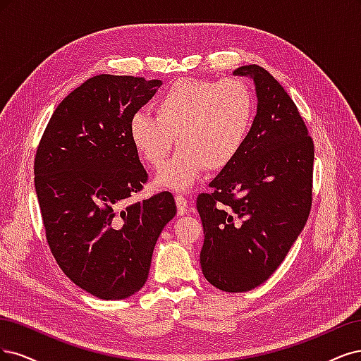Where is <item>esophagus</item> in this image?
Returning <instances> with one entry per match:
<instances>
[{
    "instance_id": "obj_1",
    "label": "esophagus",
    "mask_w": 361,
    "mask_h": 361,
    "mask_svg": "<svg viewBox=\"0 0 361 361\" xmlns=\"http://www.w3.org/2000/svg\"><path fill=\"white\" fill-rule=\"evenodd\" d=\"M176 204H177V213H178L180 216H183V214L188 213V210H189V207H188V200H185L184 196L177 195V196H176Z\"/></svg>"
}]
</instances>
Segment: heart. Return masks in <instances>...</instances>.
<instances>
[{
	"label": "heart",
	"mask_w": 361,
	"mask_h": 361,
	"mask_svg": "<svg viewBox=\"0 0 361 361\" xmlns=\"http://www.w3.org/2000/svg\"><path fill=\"white\" fill-rule=\"evenodd\" d=\"M156 117L135 114L129 123L133 147L149 166L159 168L176 144L178 153L157 173V184L184 192L201 173L226 168L240 154L255 112L249 87L238 79L220 82L178 79L154 102Z\"/></svg>",
	"instance_id": "b5f03b06"
}]
</instances>
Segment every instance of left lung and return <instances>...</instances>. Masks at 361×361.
I'll use <instances>...</instances> for the list:
<instances>
[{
	"mask_svg": "<svg viewBox=\"0 0 361 361\" xmlns=\"http://www.w3.org/2000/svg\"><path fill=\"white\" fill-rule=\"evenodd\" d=\"M258 97L240 154L196 200L202 220L201 267L226 293L259 286L282 264L312 207L315 147L295 103L265 68L238 67Z\"/></svg>",
	"mask_w": 361,
	"mask_h": 361,
	"instance_id": "1",
	"label": "left lung"
}]
</instances>
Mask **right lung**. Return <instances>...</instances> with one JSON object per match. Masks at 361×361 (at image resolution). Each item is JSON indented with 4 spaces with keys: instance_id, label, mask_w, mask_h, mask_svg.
I'll return each mask as SVG.
<instances>
[{
    "instance_id": "obj_1",
    "label": "right lung",
    "mask_w": 361,
    "mask_h": 361,
    "mask_svg": "<svg viewBox=\"0 0 361 361\" xmlns=\"http://www.w3.org/2000/svg\"><path fill=\"white\" fill-rule=\"evenodd\" d=\"M160 85L92 76L58 104L37 147L34 184L49 249L75 285L102 300L144 286L156 241L177 213L169 192L121 208L148 180L129 123Z\"/></svg>"
}]
</instances>
